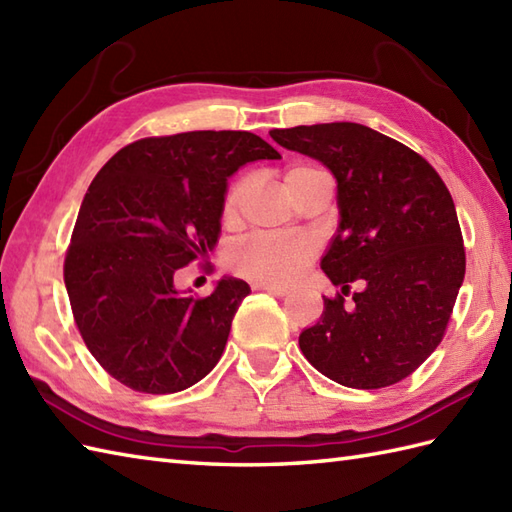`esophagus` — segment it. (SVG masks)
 <instances>
[{
	"label": "esophagus",
	"instance_id": "obj_1",
	"mask_svg": "<svg viewBox=\"0 0 512 512\" xmlns=\"http://www.w3.org/2000/svg\"><path fill=\"white\" fill-rule=\"evenodd\" d=\"M253 288L270 292V295H277V297H284L286 292H288L286 286H275V284H253Z\"/></svg>",
	"mask_w": 512,
	"mask_h": 512
}]
</instances>
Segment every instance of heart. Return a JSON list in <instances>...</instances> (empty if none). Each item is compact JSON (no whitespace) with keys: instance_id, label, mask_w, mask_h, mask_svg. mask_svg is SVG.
<instances>
[{"instance_id":"1","label":"heart","mask_w":512,"mask_h":512,"mask_svg":"<svg viewBox=\"0 0 512 512\" xmlns=\"http://www.w3.org/2000/svg\"><path fill=\"white\" fill-rule=\"evenodd\" d=\"M321 169L312 165H292L286 169V187L290 193L295 191L299 184L319 173ZM250 191V178L242 176L237 178L226 191L222 217L224 222H235L242 211L246 195ZM317 244L314 239L306 235H268L257 233L250 235L244 242L233 246L228 262L233 270L248 279H255L259 284H288L295 279L303 268L310 264L314 257Z\"/></svg>"}]
</instances>
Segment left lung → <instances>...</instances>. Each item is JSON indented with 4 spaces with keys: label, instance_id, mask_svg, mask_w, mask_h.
<instances>
[{
    "label": "left lung",
    "instance_id": "1",
    "mask_svg": "<svg viewBox=\"0 0 512 512\" xmlns=\"http://www.w3.org/2000/svg\"><path fill=\"white\" fill-rule=\"evenodd\" d=\"M281 147L323 162L339 189V231L321 259L350 307L323 297V314L299 334L312 367L345 387L380 389L440 345L464 281L466 255L447 184L416 151L358 123L270 132Z\"/></svg>",
    "mask_w": 512,
    "mask_h": 512
}]
</instances>
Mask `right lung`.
<instances>
[{
    "instance_id": "add662e5",
    "label": "right lung",
    "mask_w": 512,
    "mask_h": 512,
    "mask_svg": "<svg viewBox=\"0 0 512 512\" xmlns=\"http://www.w3.org/2000/svg\"><path fill=\"white\" fill-rule=\"evenodd\" d=\"M281 158L250 132L140 138L105 162L85 193L63 279L85 345L107 374L143 394H176L220 361L242 279L213 295L173 286L220 237L226 180L253 160Z\"/></svg>"
}]
</instances>
